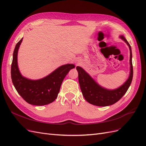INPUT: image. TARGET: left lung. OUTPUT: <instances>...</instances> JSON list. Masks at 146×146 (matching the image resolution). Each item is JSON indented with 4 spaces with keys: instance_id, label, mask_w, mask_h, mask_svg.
I'll return each instance as SVG.
<instances>
[{
    "instance_id": "left-lung-1",
    "label": "left lung",
    "mask_w": 146,
    "mask_h": 146,
    "mask_svg": "<svg viewBox=\"0 0 146 146\" xmlns=\"http://www.w3.org/2000/svg\"><path fill=\"white\" fill-rule=\"evenodd\" d=\"M120 38L128 45L131 54L130 76L126 82L120 87L113 90H109L102 88L90 77L87 73L85 72L84 69L78 66L76 67V70L78 72L79 82L82 93L85 100L91 104L98 106H106L115 104L125 94L132 82L133 78V66L131 47L125 36L121 35Z\"/></svg>"
}]
</instances>
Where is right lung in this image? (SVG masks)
I'll use <instances>...</instances> for the list:
<instances>
[{
	"label": "right lung",
	"mask_w": 146,
	"mask_h": 146,
	"mask_svg": "<svg viewBox=\"0 0 146 146\" xmlns=\"http://www.w3.org/2000/svg\"><path fill=\"white\" fill-rule=\"evenodd\" d=\"M23 38L16 44L11 68L12 82L15 90L28 104L41 106L49 104L55 100L60 90L61 84L73 64L59 67L47 76L39 80H30L21 76L17 65V53Z\"/></svg>",
	"instance_id": "add662e5"
}]
</instances>
